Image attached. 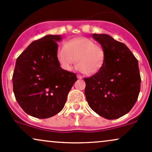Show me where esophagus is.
<instances>
[{
    "mask_svg": "<svg viewBox=\"0 0 152 152\" xmlns=\"http://www.w3.org/2000/svg\"><path fill=\"white\" fill-rule=\"evenodd\" d=\"M77 77L78 79H80V80L83 79V77H82L81 75H77Z\"/></svg>",
    "mask_w": 152,
    "mask_h": 152,
    "instance_id": "1",
    "label": "esophagus"
}]
</instances>
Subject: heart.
I'll list each match as a JSON object with an SVG mask.
<instances>
[{
	"label": "heart",
	"mask_w": 152,
	"mask_h": 152,
	"mask_svg": "<svg viewBox=\"0 0 152 152\" xmlns=\"http://www.w3.org/2000/svg\"><path fill=\"white\" fill-rule=\"evenodd\" d=\"M57 59L64 70L70 71L76 62V69L87 75H93L101 70L104 64L103 48L85 37L73 38L58 50Z\"/></svg>",
	"instance_id": "obj_1"
}]
</instances>
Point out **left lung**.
<instances>
[{"mask_svg": "<svg viewBox=\"0 0 152 152\" xmlns=\"http://www.w3.org/2000/svg\"><path fill=\"white\" fill-rule=\"evenodd\" d=\"M105 53L103 67L84 78L85 94L90 108L107 119L127 114L138 99L141 77L138 61L122 42L107 34H92Z\"/></svg>", "mask_w": 152, "mask_h": 152, "instance_id": "obj_1", "label": "left lung"}]
</instances>
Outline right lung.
Wrapping results in <instances>:
<instances>
[{
	"label": "right lung",
	"mask_w": 152,
	"mask_h": 152,
	"mask_svg": "<svg viewBox=\"0 0 152 152\" xmlns=\"http://www.w3.org/2000/svg\"><path fill=\"white\" fill-rule=\"evenodd\" d=\"M61 38L48 35L33 41L16 60L13 92L20 107L32 117L45 119L59 113L77 80L75 73L58 63L56 42Z\"/></svg>",
	"instance_id": "obj_1"
}]
</instances>
